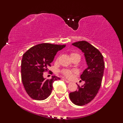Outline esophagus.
<instances>
[{
  "mask_svg": "<svg viewBox=\"0 0 123 123\" xmlns=\"http://www.w3.org/2000/svg\"><path fill=\"white\" fill-rule=\"evenodd\" d=\"M64 80H65V82H66V83H70V81H69V80H67L66 79H64Z\"/></svg>",
  "mask_w": 123,
  "mask_h": 123,
  "instance_id": "esophagus-1",
  "label": "esophagus"
}]
</instances>
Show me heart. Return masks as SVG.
<instances>
[{
	"label": "heart",
	"instance_id": "b5f03b06",
	"mask_svg": "<svg viewBox=\"0 0 123 123\" xmlns=\"http://www.w3.org/2000/svg\"><path fill=\"white\" fill-rule=\"evenodd\" d=\"M74 55H79L75 53H72L71 55H70V56H74ZM77 73V70H68V69H65V70H62V73H63L65 77H67V78H71V77L73 76L74 73Z\"/></svg>",
	"mask_w": 123,
	"mask_h": 123
}]
</instances>
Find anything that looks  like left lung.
Segmentation results:
<instances>
[{"mask_svg":"<svg viewBox=\"0 0 123 123\" xmlns=\"http://www.w3.org/2000/svg\"><path fill=\"white\" fill-rule=\"evenodd\" d=\"M72 45L84 54L87 68L80 77L85 84L81 87L78 85V90L70 92L69 97L75 105L83 106L91 101L98 93L101 85L105 63L100 51L88 42L78 41Z\"/></svg>","mask_w":123,"mask_h":123,"instance_id":"obj_1","label":"left lung"}]
</instances>
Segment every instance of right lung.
<instances>
[{
    "instance_id": "obj_1",
    "label": "right lung",
    "mask_w": 123,
    "mask_h": 123,
    "mask_svg": "<svg viewBox=\"0 0 123 123\" xmlns=\"http://www.w3.org/2000/svg\"><path fill=\"white\" fill-rule=\"evenodd\" d=\"M65 45L43 43L35 45L23 55L21 62V78L25 90L30 97L36 100H43L49 96L53 84L60 79L53 75L46 80L43 72L48 71L58 51Z\"/></svg>"
}]
</instances>
